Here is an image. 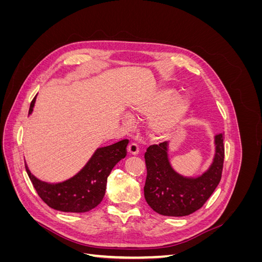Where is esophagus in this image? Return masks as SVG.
Returning a JSON list of instances; mask_svg holds the SVG:
<instances>
[{"instance_id":"esophagus-1","label":"esophagus","mask_w":262,"mask_h":262,"mask_svg":"<svg viewBox=\"0 0 262 262\" xmlns=\"http://www.w3.org/2000/svg\"><path fill=\"white\" fill-rule=\"evenodd\" d=\"M139 145L137 143H130L128 146V152L132 155H137L139 154Z\"/></svg>"}]
</instances>
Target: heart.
<instances>
[{
  "instance_id": "b5f03b06",
  "label": "heart",
  "mask_w": 262,
  "mask_h": 262,
  "mask_svg": "<svg viewBox=\"0 0 262 262\" xmlns=\"http://www.w3.org/2000/svg\"><path fill=\"white\" fill-rule=\"evenodd\" d=\"M172 99L171 91H164L152 98L136 102L131 108V113L137 117L153 114L148 121V131L153 137L163 138L176 128L188 107L187 98L179 97L173 101Z\"/></svg>"
}]
</instances>
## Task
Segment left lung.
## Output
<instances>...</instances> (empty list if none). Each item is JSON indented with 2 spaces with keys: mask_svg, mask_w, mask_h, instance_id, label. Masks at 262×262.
<instances>
[{
  "mask_svg": "<svg viewBox=\"0 0 262 262\" xmlns=\"http://www.w3.org/2000/svg\"><path fill=\"white\" fill-rule=\"evenodd\" d=\"M216 153L210 169L201 177L184 178L172 170L167 156V142L149 145L144 154L146 180L144 198L156 213L186 216L199 210L220 184L225 148L223 134L215 137Z\"/></svg>",
  "mask_w": 262,
  "mask_h": 262,
  "instance_id": "obj_1",
  "label": "left lung"
}]
</instances>
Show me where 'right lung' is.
Listing matches in <instances>:
<instances>
[{"mask_svg": "<svg viewBox=\"0 0 262 262\" xmlns=\"http://www.w3.org/2000/svg\"><path fill=\"white\" fill-rule=\"evenodd\" d=\"M35 98L31 100L29 113H33ZM129 140L124 139L117 143L97 148L85 167L72 178L60 184H47L26 171L38 195L48 207L62 211L82 213L96 208L105 196L109 173L115 165L126 155Z\"/></svg>", "mask_w": 262, "mask_h": 262, "instance_id": "obj_1", "label": "right lung"}]
</instances>
